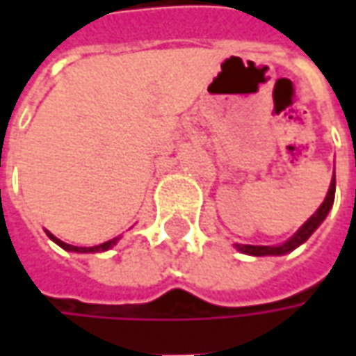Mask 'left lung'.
<instances>
[{"label": "left lung", "mask_w": 356, "mask_h": 356, "mask_svg": "<svg viewBox=\"0 0 356 356\" xmlns=\"http://www.w3.org/2000/svg\"><path fill=\"white\" fill-rule=\"evenodd\" d=\"M333 202H335V172H333V180H331V186H329V192H327V196L323 200L321 206L317 208V212L313 213L307 222L299 227L287 241H283L280 245H245V243H234V248L238 252L248 253V255H255V257H261V255H285V253L293 252L295 248H299L301 243H305L311 238V234L325 222L327 213L331 212V208H333Z\"/></svg>", "instance_id": "left-lung-1"}]
</instances>
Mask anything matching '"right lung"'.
Wrapping results in <instances>:
<instances>
[{"mask_svg":"<svg viewBox=\"0 0 356 356\" xmlns=\"http://www.w3.org/2000/svg\"><path fill=\"white\" fill-rule=\"evenodd\" d=\"M47 232V229H45ZM49 239H53L59 248H63L65 252H76V253H95V252H106V250H111V248H115L118 243V239H120V236L118 238H113L108 239V241H104V243H101V245H95V248H76V245H71V243H65V241H61L59 238H55L51 232H47Z\"/></svg>","mask_w":356,"mask_h":356,"instance_id":"obj_1","label":"right lung"}]
</instances>
